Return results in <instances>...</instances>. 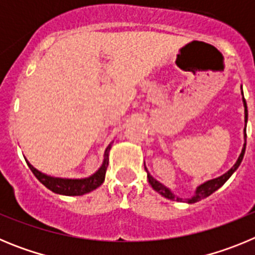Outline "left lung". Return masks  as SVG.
Wrapping results in <instances>:
<instances>
[{
	"mask_svg": "<svg viewBox=\"0 0 255 255\" xmlns=\"http://www.w3.org/2000/svg\"><path fill=\"white\" fill-rule=\"evenodd\" d=\"M244 106H245V123H247V120H248V108H247V102H245V100H244ZM244 134H245V138H247V131H245ZM245 145H247V143L244 144V148H243V150H242V154H240L239 159L236 161V163L233 166V168H231L230 171H227V172L225 173V175H222V176L217 177V179L209 180V181L202 184V185H200L199 188L197 189V191H195L194 197L191 198V199H188V203H195V202H199V200H202V199H204V198L209 197L212 193H215L217 189H220L221 186L224 185L225 182H226L227 180L230 179V176H231V175L235 172L236 168L240 166V163H242L243 157H244V153H245ZM147 172H148V171H147ZM148 181H149V184L152 185V188L154 189L155 191H158L159 194L163 195L164 198H167V199H171V200H177V202H179V200H182L181 198L175 197V195H173L172 193L170 191V189L166 188L164 185H162L161 182H158L155 179H153L149 173H148Z\"/></svg>",
	"mask_w": 255,
	"mask_h": 255,
	"instance_id": "1",
	"label": "left lung"
}]
</instances>
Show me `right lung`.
<instances>
[{"label":"right lung","mask_w":255,"mask_h":255,"mask_svg":"<svg viewBox=\"0 0 255 255\" xmlns=\"http://www.w3.org/2000/svg\"><path fill=\"white\" fill-rule=\"evenodd\" d=\"M108 152H110V145H108L107 149H106L105 161H103V164L101 166L100 170L97 171L94 175H92L91 177H87V179L82 180L60 179V177L47 176L44 173L35 170L29 162L28 166L31 170V172L34 173V176L37 177L46 188H48L49 190H52L53 193H57V194L62 195H84L87 194V193H89V191L94 190V189H97L98 186L102 185V182L105 181L106 171H107L108 167Z\"/></svg>","instance_id":"obj_1"}]
</instances>
